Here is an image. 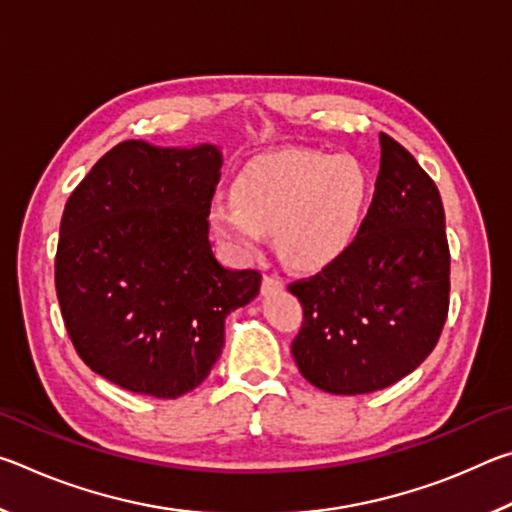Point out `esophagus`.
Segmentation results:
<instances>
[{
  "label": "esophagus",
  "instance_id": "esophagus-1",
  "mask_svg": "<svg viewBox=\"0 0 512 512\" xmlns=\"http://www.w3.org/2000/svg\"><path fill=\"white\" fill-rule=\"evenodd\" d=\"M282 277L277 275V273H264V277H262V291L264 293H268V291H273V289H282Z\"/></svg>",
  "mask_w": 512,
  "mask_h": 512
}]
</instances>
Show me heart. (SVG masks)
Returning <instances> with one entry per match:
<instances>
[{
    "label": "heart",
    "mask_w": 512,
    "mask_h": 512,
    "mask_svg": "<svg viewBox=\"0 0 512 512\" xmlns=\"http://www.w3.org/2000/svg\"><path fill=\"white\" fill-rule=\"evenodd\" d=\"M235 201L216 196L214 228L232 250L250 253L271 232L291 266H318L339 255L357 232L368 201V176L352 158L307 149H277L246 162Z\"/></svg>",
    "instance_id": "heart-1"
}]
</instances>
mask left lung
I'll return each mask as SVG.
<instances>
[{"label": "left lung", "instance_id": "obj_1", "mask_svg": "<svg viewBox=\"0 0 512 512\" xmlns=\"http://www.w3.org/2000/svg\"><path fill=\"white\" fill-rule=\"evenodd\" d=\"M375 194L352 244L289 284L302 305L291 343L309 384L363 395L409 375L436 348L449 311V246L438 187L386 133Z\"/></svg>", "mask_w": 512, "mask_h": 512}]
</instances>
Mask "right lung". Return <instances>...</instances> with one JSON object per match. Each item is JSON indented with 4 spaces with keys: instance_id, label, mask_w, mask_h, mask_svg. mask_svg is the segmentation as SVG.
<instances>
[{
    "instance_id": "add662e5",
    "label": "right lung",
    "mask_w": 512,
    "mask_h": 512,
    "mask_svg": "<svg viewBox=\"0 0 512 512\" xmlns=\"http://www.w3.org/2000/svg\"><path fill=\"white\" fill-rule=\"evenodd\" d=\"M216 146L126 140L67 198L56 293L79 357L131 393L176 400L223 350L225 316L259 293L262 273L212 253Z\"/></svg>"
}]
</instances>
